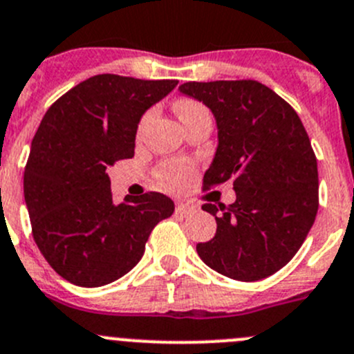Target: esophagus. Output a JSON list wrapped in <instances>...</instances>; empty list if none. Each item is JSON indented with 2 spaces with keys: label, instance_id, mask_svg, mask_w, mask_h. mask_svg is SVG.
<instances>
[{
  "label": "esophagus",
  "instance_id": "1",
  "mask_svg": "<svg viewBox=\"0 0 354 354\" xmlns=\"http://www.w3.org/2000/svg\"><path fill=\"white\" fill-rule=\"evenodd\" d=\"M195 211V204L190 201H178L176 202V212L178 214H190Z\"/></svg>",
  "mask_w": 354,
  "mask_h": 354
}]
</instances>
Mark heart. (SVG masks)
I'll return each mask as SVG.
<instances>
[{"label": "heart", "instance_id": "b5f03b06", "mask_svg": "<svg viewBox=\"0 0 354 354\" xmlns=\"http://www.w3.org/2000/svg\"><path fill=\"white\" fill-rule=\"evenodd\" d=\"M204 111H207V109H205L202 104H198V102H194V100H180L176 104V112L183 122H187L188 119L194 118L195 114ZM152 114L153 112L149 111L145 115H143L142 121H140L138 124V131H142V129L145 128L147 122L152 119ZM192 174H194V167L187 162H180V160L166 162L157 169L159 181L164 185V187L169 188V190H180V188H183L185 185L190 181Z\"/></svg>", "mask_w": 354, "mask_h": 354}]
</instances>
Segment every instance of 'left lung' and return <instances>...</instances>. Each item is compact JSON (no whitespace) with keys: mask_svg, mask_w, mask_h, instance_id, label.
Returning a JSON list of instances; mask_svg holds the SVG:
<instances>
[{"mask_svg":"<svg viewBox=\"0 0 354 354\" xmlns=\"http://www.w3.org/2000/svg\"><path fill=\"white\" fill-rule=\"evenodd\" d=\"M181 93L207 105L219 145L204 190L232 181L236 201L207 202L216 235L197 243L209 268L256 282L283 268L303 245L318 211V167L297 112L254 79L185 82Z\"/></svg>","mask_w":354,"mask_h":354,"instance_id":"left-lung-1","label":"left lung"}]
</instances>
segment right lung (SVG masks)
Masks as SVG:
<instances>
[{
  "mask_svg": "<svg viewBox=\"0 0 354 354\" xmlns=\"http://www.w3.org/2000/svg\"><path fill=\"white\" fill-rule=\"evenodd\" d=\"M176 79L98 74L46 111L24 171L32 236L51 268L79 287L121 279L142 259L174 202L159 192L114 204L107 167L135 156L140 118Z\"/></svg>",
  "mask_w": 354,
  "mask_h": 354,
  "instance_id": "right-lung-1",
  "label": "right lung"
}]
</instances>
